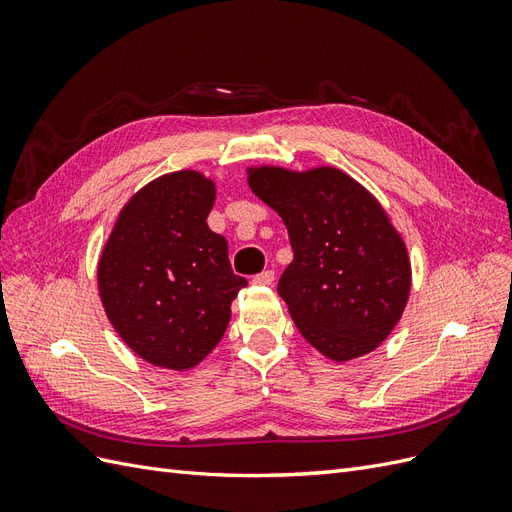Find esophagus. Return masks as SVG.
I'll return each mask as SVG.
<instances>
[{"label": "esophagus", "instance_id": "1", "mask_svg": "<svg viewBox=\"0 0 512 512\" xmlns=\"http://www.w3.org/2000/svg\"><path fill=\"white\" fill-rule=\"evenodd\" d=\"M275 282V273L273 271H262L260 275H256L254 280H252V284H256V286H271Z\"/></svg>", "mask_w": 512, "mask_h": 512}]
</instances>
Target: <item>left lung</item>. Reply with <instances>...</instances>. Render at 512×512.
Masks as SVG:
<instances>
[{"instance_id":"8db88e82","label":"left lung","mask_w":512,"mask_h":512,"mask_svg":"<svg viewBox=\"0 0 512 512\" xmlns=\"http://www.w3.org/2000/svg\"><path fill=\"white\" fill-rule=\"evenodd\" d=\"M247 185L288 228L294 258L277 284L299 333L346 363L374 352L408 305L406 241L367 188L335 166H247Z\"/></svg>"}]
</instances>
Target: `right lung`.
I'll use <instances>...</instances> for the list:
<instances>
[{
  "instance_id": "obj_1",
  "label": "right lung",
  "mask_w": 512,
  "mask_h": 512,
  "mask_svg": "<svg viewBox=\"0 0 512 512\" xmlns=\"http://www.w3.org/2000/svg\"><path fill=\"white\" fill-rule=\"evenodd\" d=\"M215 181L175 170L149 181L121 207L98 260L108 322L143 361L185 371L220 344L243 277L228 243L207 224Z\"/></svg>"
}]
</instances>
